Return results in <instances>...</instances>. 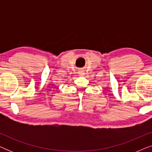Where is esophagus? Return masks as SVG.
<instances>
[{"label":"esophagus","instance_id":"34e87169","mask_svg":"<svg viewBox=\"0 0 152 152\" xmlns=\"http://www.w3.org/2000/svg\"><path fill=\"white\" fill-rule=\"evenodd\" d=\"M78 73H79V75H80V76H83V75H85V72H84V70H80V71L78 72Z\"/></svg>","mask_w":152,"mask_h":152}]
</instances>
